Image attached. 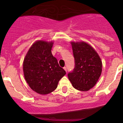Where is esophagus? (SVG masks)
Wrapping results in <instances>:
<instances>
[{
	"label": "esophagus",
	"mask_w": 123,
	"mask_h": 123,
	"mask_svg": "<svg viewBox=\"0 0 123 123\" xmlns=\"http://www.w3.org/2000/svg\"><path fill=\"white\" fill-rule=\"evenodd\" d=\"M64 70H65V71L67 72V67H64Z\"/></svg>",
	"instance_id": "1"
}]
</instances>
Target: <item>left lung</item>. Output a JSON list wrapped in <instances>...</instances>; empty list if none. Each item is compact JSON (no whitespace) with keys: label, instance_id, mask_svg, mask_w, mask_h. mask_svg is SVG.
I'll use <instances>...</instances> for the list:
<instances>
[{"label":"left lung","instance_id":"8db88e82","mask_svg":"<svg viewBox=\"0 0 123 123\" xmlns=\"http://www.w3.org/2000/svg\"><path fill=\"white\" fill-rule=\"evenodd\" d=\"M75 67L68 74L75 89L87 91L97 83L102 73L101 60L93 48L85 42H72Z\"/></svg>","mask_w":123,"mask_h":123}]
</instances>
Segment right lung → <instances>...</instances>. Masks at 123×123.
I'll return each mask as SVG.
<instances>
[{
	"mask_svg": "<svg viewBox=\"0 0 123 123\" xmlns=\"http://www.w3.org/2000/svg\"><path fill=\"white\" fill-rule=\"evenodd\" d=\"M52 42L37 41L30 48L23 63L24 77L31 89L41 95L54 91L66 72L52 54Z\"/></svg>",
	"mask_w": 123,
	"mask_h": 123,
	"instance_id": "add662e5",
	"label": "right lung"
}]
</instances>
